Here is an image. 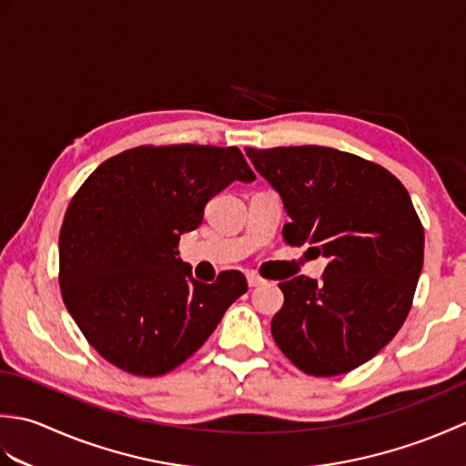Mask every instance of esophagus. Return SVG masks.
I'll return each instance as SVG.
<instances>
[{
	"instance_id": "esophagus-1",
	"label": "esophagus",
	"mask_w": 466,
	"mask_h": 466,
	"mask_svg": "<svg viewBox=\"0 0 466 466\" xmlns=\"http://www.w3.org/2000/svg\"><path fill=\"white\" fill-rule=\"evenodd\" d=\"M246 280H248V286L250 289H254V286H260L262 282H264V279L260 274H256V272H248L246 274Z\"/></svg>"
}]
</instances>
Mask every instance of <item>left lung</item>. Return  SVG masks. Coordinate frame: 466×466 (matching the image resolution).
I'll return each mask as SVG.
<instances>
[{
	"instance_id": "left-lung-1",
	"label": "left lung",
	"mask_w": 466,
	"mask_h": 466,
	"mask_svg": "<svg viewBox=\"0 0 466 466\" xmlns=\"http://www.w3.org/2000/svg\"><path fill=\"white\" fill-rule=\"evenodd\" d=\"M282 196L284 242L326 256L320 280L280 282L272 336L312 376L359 369L407 320L422 270L424 228L407 187L386 167L324 146L246 147Z\"/></svg>"
}]
</instances>
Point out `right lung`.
<instances>
[{
  "mask_svg": "<svg viewBox=\"0 0 466 466\" xmlns=\"http://www.w3.org/2000/svg\"><path fill=\"white\" fill-rule=\"evenodd\" d=\"M254 177L236 146L198 144L137 146L87 176L59 230V289L107 362L136 376L174 370L248 290L238 270L194 280L177 242L218 192Z\"/></svg>",
  "mask_w": 466,
  "mask_h": 466,
  "instance_id": "right-lung-1",
  "label": "right lung"
}]
</instances>
